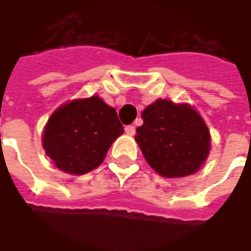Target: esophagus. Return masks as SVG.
Instances as JSON below:
<instances>
[{
  "instance_id": "obj_1",
  "label": "esophagus",
  "mask_w": 251,
  "mask_h": 251,
  "mask_svg": "<svg viewBox=\"0 0 251 251\" xmlns=\"http://www.w3.org/2000/svg\"><path fill=\"white\" fill-rule=\"evenodd\" d=\"M125 132H126V134H129V136H133V134L136 133V127H134L133 125L125 126Z\"/></svg>"
}]
</instances>
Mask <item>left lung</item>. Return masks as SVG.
Returning <instances> with one entry per match:
<instances>
[{
    "mask_svg": "<svg viewBox=\"0 0 251 251\" xmlns=\"http://www.w3.org/2000/svg\"><path fill=\"white\" fill-rule=\"evenodd\" d=\"M141 118L134 139L155 172L169 178L197 173L210 151V133L191 105L156 100Z\"/></svg>",
    "mask_w": 251,
    "mask_h": 251,
    "instance_id": "obj_1",
    "label": "left lung"
}]
</instances>
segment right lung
Segmentation results:
<instances>
[{"label": "right lung", "mask_w": 251, "mask_h": 251, "mask_svg": "<svg viewBox=\"0 0 251 251\" xmlns=\"http://www.w3.org/2000/svg\"><path fill=\"white\" fill-rule=\"evenodd\" d=\"M122 133L115 108L92 96L59 107L45 126L42 146L56 168L79 176L96 169Z\"/></svg>", "instance_id": "1"}]
</instances>
